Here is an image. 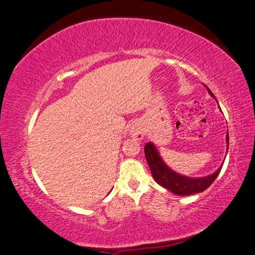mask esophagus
Here are the masks:
<instances>
[{
  "instance_id": "obj_1",
  "label": "esophagus",
  "mask_w": 255,
  "mask_h": 255,
  "mask_svg": "<svg viewBox=\"0 0 255 255\" xmlns=\"http://www.w3.org/2000/svg\"><path fill=\"white\" fill-rule=\"evenodd\" d=\"M130 135H131L132 138H133V139H135V140L143 139L144 135H145L144 128L141 127L140 124H138V123L133 124V125H132V127H131V128H130Z\"/></svg>"
}]
</instances>
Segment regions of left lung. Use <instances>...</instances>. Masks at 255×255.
I'll use <instances>...</instances> for the list:
<instances>
[{
	"instance_id": "1",
	"label": "left lung",
	"mask_w": 255,
	"mask_h": 255,
	"mask_svg": "<svg viewBox=\"0 0 255 255\" xmlns=\"http://www.w3.org/2000/svg\"><path fill=\"white\" fill-rule=\"evenodd\" d=\"M210 95L214 97V95L211 92L210 89L207 88ZM226 141H227V148H229V132L226 134ZM145 158L150 167L152 177L157 181L160 186L166 188V190L171 191L172 193L178 194V196H190V194L199 193L210 187V185L216 180V178L219 174L221 170V166L214 172V173L210 174V176L201 177V178H190L181 176V174L177 173V172L172 171L166 164L164 163L161 157L158 153L156 146L151 143H146L144 147Z\"/></svg>"
}]
</instances>
